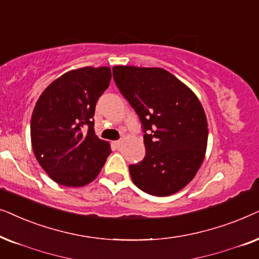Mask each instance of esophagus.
<instances>
[{
  "label": "esophagus",
  "instance_id": "34e87169",
  "mask_svg": "<svg viewBox=\"0 0 259 259\" xmlns=\"http://www.w3.org/2000/svg\"><path fill=\"white\" fill-rule=\"evenodd\" d=\"M122 142H123L122 140H118V141H115V142H113V143H115L116 147H120V146H122Z\"/></svg>",
  "mask_w": 259,
  "mask_h": 259
}]
</instances>
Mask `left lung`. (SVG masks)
I'll return each mask as SVG.
<instances>
[{
	"label": "left lung",
	"mask_w": 259,
	"mask_h": 259,
	"mask_svg": "<svg viewBox=\"0 0 259 259\" xmlns=\"http://www.w3.org/2000/svg\"><path fill=\"white\" fill-rule=\"evenodd\" d=\"M112 73L144 133L146 156L129 165L133 182L150 195L174 194L204 161L208 129L201 103L163 68L115 66Z\"/></svg>",
	"instance_id": "left-lung-1"
}]
</instances>
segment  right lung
Returning a JSON list of instances; mask_svg holds the SVG:
<instances>
[{
  "mask_svg": "<svg viewBox=\"0 0 259 259\" xmlns=\"http://www.w3.org/2000/svg\"><path fill=\"white\" fill-rule=\"evenodd\" d=\"M110 80L109 67H82L55 79L37 99L30 120L33 151L57 184L88 185L111 154L94 129L96 103Z\"/></svg>",
  "mask_w": 259,
  "mask_h": 259,
  "instance_id": "1",
  "label": "right lung"
}]
</instances>
